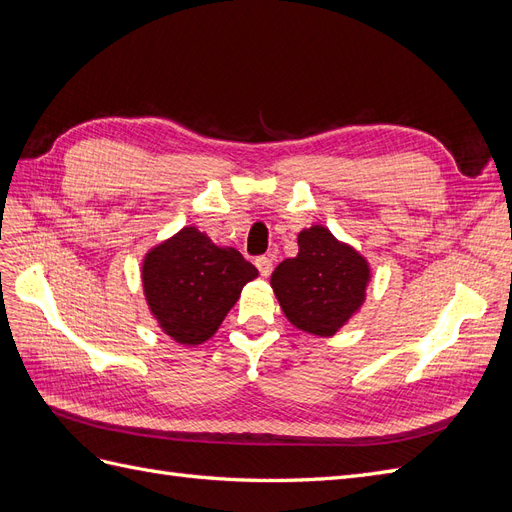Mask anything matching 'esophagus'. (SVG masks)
Returning <instances> with one entry per match:
<instances>
[{
  "label": "esophagus",
  "instance_id": "esophagus-1",
  "mask_svg": "<svg viewBox=\"0 0 512 512\" xmlns=\"http://www.w3.org/2000/svg\"><path fill=\"white\" fill-rule=\"evenodd\" d=\"M256 267L260 271L262 277H269L271 271H273V258L271 256H260L256 258Z\"/></svg>",
  "mask_w": 512,
  "mask_h": 512
}]
</instances>
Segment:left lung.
<instances>
[{
	"label": "left lung",
	"instance_id": "8db88e82",
	"mask_svg": "<svg viewBox=\"0 0 512 512\" xmlns=\"http://www.w3.org/2000/svg\"><path fill=\"white\" fill-rule=\"evenodd\" d=\"M297 243L299 254L275 267L271 288L292 327L331 337L361 312L371 282L369 262L320 224L303 228Z\"/></svg>",
	"mask_w": 512,
	"mask_h": 512
}]
</instances>
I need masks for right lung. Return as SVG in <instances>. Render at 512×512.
Instances as JSON below:
<instances>
[{"mask_svg": "<svg viewBox=\"0 0 512 512\" xmlns=\"http://www.w3.org/2000/svg\"><path fill=\"white\" fill-rule=\"evenodd\" d=\"M258 269L235 247L215 245L196 226H183L153 245L141 265L143 294L160 331L181 346L215 335Z\"/></svg>", "mask_w": 512, "mask_h": 512, "instance_id": "obj_1", "label": "right lung"}]
</instances>
